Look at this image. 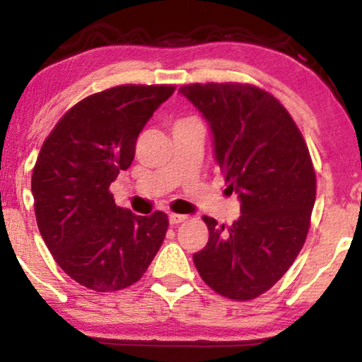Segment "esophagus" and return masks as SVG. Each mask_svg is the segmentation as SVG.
Masks as SVG:
<instances>
[{
    "mask_svg": "<svg viewBox=\"0 0 362 362\" xmlns=\"http://www.w3.org/2000/svg\"><path fill=\"white\" fill-rule=\"evenodd\" d=\"M168 219H170V224H178V223L185 221L187 216H185V214H175V213H170V214H168Z\"/></svg>",
    "mask_w": 362,
    "mask_h": 362,
    "instance_id": "esophagus-1",
    "label": "esophagus"
}]
</instances>
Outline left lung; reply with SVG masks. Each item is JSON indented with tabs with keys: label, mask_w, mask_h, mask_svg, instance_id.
Masks as SVG:
<instances>
[{
	"label": "left lung",
	"mask_w": 362,
	"mask_h": 362,
	"mask_svg": "<svg viewBox=\"0 0 362 362\" xmlns=\"http://www.w3.org/2000/svg\"><path fill=\"white\" fill-rule=\"evenodd\" d=\"M178 93L209 126L214 160L242 213L230 226L202 218L209 242L194 264L216 293L253 300L284 276L305 245L317 195L310 151L288 110L257 86L195 83Z\"/></svg>",
	"instance_id": "obj_1"
}]
</instances>
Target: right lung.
Wrapping results in <instances>:
<instances>
[{
    "mask_svg": "<svg viewBox=\"0 0 362 362\" xmlns=\"http://www.w3.org/2000/svg\"><path fill=\"white\" fill-rule=\"evenodd\" d=\"M172 85H122L78 102L40 148L32 173L35 218L71 279L107 293L134 284L167 235V214L136 216L109 192L134 160L139 132Z\"/></svg>",
    "mask_w": 362,
    "mask_h": 362,
    "instance_id": "right-lung-1",
    "label": "right lung"
}]
</instances>
